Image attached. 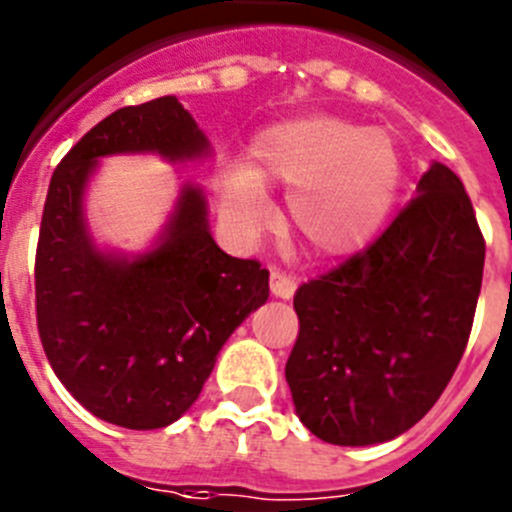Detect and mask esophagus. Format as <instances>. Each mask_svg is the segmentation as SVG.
<instances>
[{"label":"esophagus","mask_w":512,"mask_h":512,"mask_svg":"<svg viewBox=\"0 0 512 512\" xmlns=\"http://www.w3.org/2000/svg\"><path fill=\"white\" fill-rule=\"evenodd\" d=\"M269 284H271V295L279 297V300H292V295H295V289H297L295 279L279 269H271Z\"/></svg>","instance_id":"obj_1"}]
</instances>
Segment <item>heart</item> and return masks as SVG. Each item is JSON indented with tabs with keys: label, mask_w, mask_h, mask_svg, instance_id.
<instances>
[{
	"label": "heart",
	"mask_w": 512,
	"mask_h": 512,
	"mask_svg": "<svg viewBox=\"0 0 512 512\" xmlns=\"http://www.w3.org/2000/svg\"><path fill=\"white\" fill-rule=\"evenodd\" d=\"M402 179L395 138L328 112L279 120L251 140L246 166L220 171V210L256 233L269 217L264 189H289L292 233L318 256H348L387 223Z\"/></svg>",
	"instance_id": "b5f03b06"
}]
</instances>
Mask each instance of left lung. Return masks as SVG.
Returning <instances> with one entry per match:
<instances>
[{"label":"left lung","instance_id":"left-lung-1","mask_svg":"<svg viewBox=\"0 0 512 512\" xmlns=\"http://www.w3.org/2000/svg\"><path fill=\"white\" fill-rule=\"evenodd\" d=\"M482 269L464 184L433 161L372 246L297 289L300 336L284 374L307 431L336 446L410 431L459 366Z\"/></svg>","mask_w":512,"mask_h":512}]
</instances>
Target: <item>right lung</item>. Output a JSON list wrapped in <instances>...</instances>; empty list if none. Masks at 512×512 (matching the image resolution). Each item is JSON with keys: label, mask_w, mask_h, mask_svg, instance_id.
<instances>
[{"label": "right lung", "mask_w": 512, "mask_h": 512, "mask_svg": "<svg viewBox=\"0 0 512 512\" xmlns=\"http://www.w3.org/2000/svg\"><path fill=\"white\" fill-rule=\"evenodd\" d=\"M156 153L169 164L212 156L176 97L122 107L94 125L53 171L35 256L45 356L92 415L130 431L166 428L200 397L220 348L269 300V271L217 246L200 184H182L146 251L99 246L87 189L99 161Z\"/></svg>", "instance_id": "right-lung-1"}]
</instances>
